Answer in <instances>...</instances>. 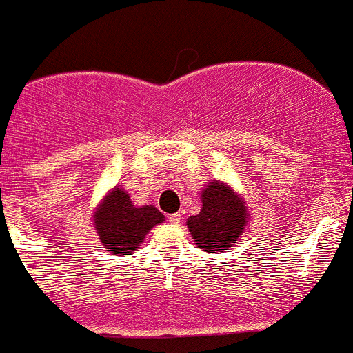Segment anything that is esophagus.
Returning <instances> with one entry per match:
<instances>
[{
    "mask_svg": "<svg viewBox=\"0 0 353 353\" xmlns=\"http://www.w3.org/2000/svg\"><path fill=\"white\" fill-rule=\"evenodd\" d=\"M167 220H169L170 223H179L181 222V213H172V215L167 216Z\"/></svg>",
    "mask_w": 353,
    "mask_h": 353,
    "instance_id": "obj_1",
    "label": "esophagus"
}]
</instances>
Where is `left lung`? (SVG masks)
<instances>
[{
  "mask_svg": "<svg viewBox=\"0 0 353 353\" xmlns=\"http://www.w3.org/2000/svg\"><path fill=\"white\" fill-rule=\"evenodd\" d=\"M201 201V212L188 220L194 243L208 252L232 248L248 222L243 199L225 184L212 183L203 191Z\"/></svg>",
  "mask_w": 353,
  "mask_h": 353,
  "instance_id": "left-lung-1",
  "label": "left lung"
}]
</instances>
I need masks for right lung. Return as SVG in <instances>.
<instances>
[{"label": "right lung", "instance_id": "add662e5", "mask_svg": "<svg viewBox=\"0 0 353 353\" xmlns=\"http://www.w3.org/2000/svg\"><path fill=\"white\" fill-rule=\"evenodd\" d=\"M163 222L155 206H134L121 188L105 196L94 215L95 229L104 248L112 254H131L143 243L148 230Z\"/></svg>", "mask_w": 353, "mask_h": 353}]
</instances>
